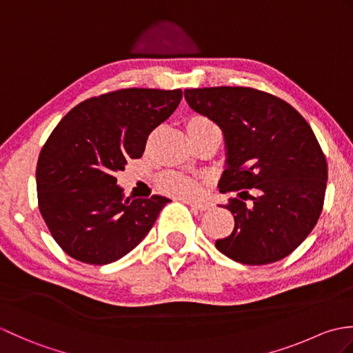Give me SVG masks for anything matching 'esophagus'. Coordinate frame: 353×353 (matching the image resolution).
Wrapping results in <instances>:
<instances>
[{"instance_id":"1","label":"esophagus","mask_w":353,"mask_h":353,"mask_svg":"<svg viewBox=\"0 0 353 353\" xmlns=\"http://www.w3.org/2000/svg\"><path fill=\"white\" fill-rule=\"evenodd\" d=\"M185 203H188L192 209H197V211H206V209L211 208L209 203H203V201H191V200H185Z\"/></svg>"}]
</instances>
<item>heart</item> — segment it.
I'll list each match as a JSON object with an SVG mask.
<instances>
[{
	"label": "heart",
	"instance_id": "heart-1",
	"mask_svg": "<svg viewBox=\"0 0 353 353\" xmlns=\"http://www.w3.org/2000/svg\"><path fill=\"white\" fill-rule=\"evenodd\" d=\"M206 129L216 130V127L205 117H194L188 121V125H186V130H206ZM159 188L163 192L170 194V196H174L179 199H191V197L199 196L201 191V185L197 179L171 172V174H165L163 177H161Z\"/></svg>",
	"mask_w": 353,
	"mask_h": 353
}]
</instances>
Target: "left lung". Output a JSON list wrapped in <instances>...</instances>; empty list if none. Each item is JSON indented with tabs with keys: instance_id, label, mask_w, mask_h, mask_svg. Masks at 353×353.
I'll return each instance as SVG.
<instances>
[{
	"instance_id": "obj_1",
	"label": "left lung",
	"mask_w": 353,
	"mask_h": 353,
	"mask_svg": "<svg viewBox=\"0 0 353 353\" xmlns=\"http://www.w3.org/2000/svg\"><path fill=\"white\" fill-rule=\"evenodd\" d=\"M185 100L221 129L226 163L219 188L238 192L226 206L235 228L215 247L245 265L288 256L311 234L325 201L326 157L310 124L288 103L252 88L185 89Z\"/></svg>"
}]
</instances>
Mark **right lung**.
<instances>
[{
  "instance_id": "add662e5",
  "label": "right lung",
  "mask_w": 353,
  "mask_h": 353,
  "mask_svg": "<svg viewBox=\"0 0 353 353\" xmlns=\"http://www.w3.org/2000/svg\"><path fill=\"white\" fill-rule=\"evenodd\" d=\"M181 100V89H119L80 103L52 130L37 159V200L52 238L71 258L110 264L153 228L171 200L125 199L115 172L139 159L148 134Z\"/></svg>"
}]
</instances>
